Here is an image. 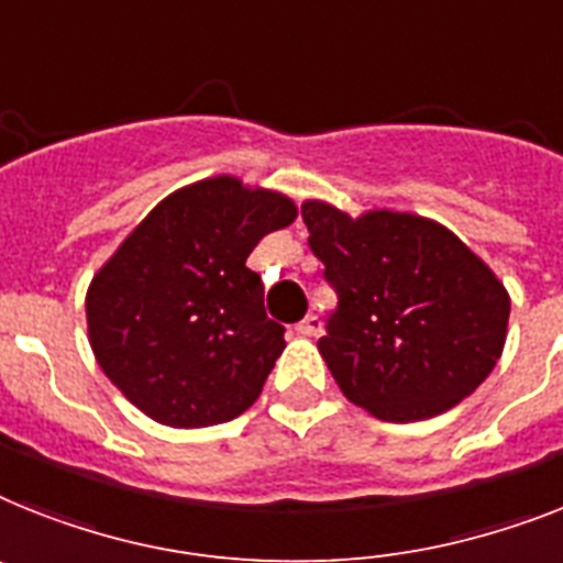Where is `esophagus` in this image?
Listing matches in <instances>:
<instances>
[{
  "mask_svg": "<svg viewBox=\"0 0 563 563\" xmlns=\"http://www.w3.org/2000/svg\"><path fill=\"white\" fill-rule=\"evenodd\" d=\"M296 331H299L301 336H319V331H322V319L316 313H308L299 324H296Z\"/></svg>",
  "mask_w": 563,
  "mask_h": 563,
  "instance_id": "esophagus-1",
  "label": "esophagus"
}]
</instances>
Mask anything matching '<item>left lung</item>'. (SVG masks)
<instances>
[{"label": "left lung", "instance_id": "obj_1", "mask_svg": "<svg viewBox=\"0 0 563 563\" xmlns=\"http://www.w3.org/2000/svg\"><path fill=\"white\" fill-rule=\"evenodd\" d=\"M310 250L336 290L319 354L354 406L379 420H429L498 365L509 292L463 241L429 218H351L301 203Z\"/></svg>", "mask_w": 563, "mask_h": 563}]
</instances>
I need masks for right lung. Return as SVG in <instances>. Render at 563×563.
Segmentation results:
<instances>
[{
  "label": "right lung",
  "mask_w": 563,
  "mask_h": 563,
  "mask_svg": "<svg viewBox=\"0 0 563 563\" xmlns=\"http://www.w3.org/2000/svg\"><path fill=\"white\" fill-rule=\"evenodd\" d=\"M296 207L241 180H198L157 203L95 276L88 339L129 402L172 429L235 420L285 351L247 255Z\"/></svg>",
  "instance_id": "right-lung-1"
}]
</instances>
